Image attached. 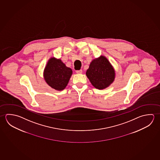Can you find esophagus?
<instances>
[{"mask_svg":"<svg viewBox=\"0 0 160 160\" xmlns=\"http://www.w3.org/2000/svg\"><path fill=\"white\" fill-rule=\"evenodd\" d=\"M76 72L77 73H78V74H81V73H82V71L81 69V70H77V71H76Z\"/></svg>","mask_w":160,"mask_h":160,"instance_id":"esophagus-1","label":"esophagus"}]
</instances>
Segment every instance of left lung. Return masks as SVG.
<instances>
[{"label": "left lung", "instance_id": "8db88e82", "mask_svg": "<svg viewBox=\"0 0 160 160\" xmlns=\"http://www.w3.org/2000/svg\"><path fill=\"white\" fill-rule=\"evenodd\" d=\"M86 76L95 88L102 89L114 81L115 72L105 57L101 56L92 60L86 72Z\"/></svg>", "mask_w": 160, "mask_h": 160}]
</instances>
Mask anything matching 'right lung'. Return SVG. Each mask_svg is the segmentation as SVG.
<instances>
[{
  "label": "right lung",
  "mask_w": 160,
  "mask_h": 160,
  "mask_svg": "<svg viewBox=\"0 0 160 160\" xmlns=\"http://www.w3.org/2000/svg\"><path fill=\"white\" fill-rule=\"evenodd\" d=\"M72 74L71 68L67 67L60 59L51 58L44 71L46 83L52 88L61 91L68 83Z\"/></svg>",
  "instance_id": "1"
}]
</instances>
